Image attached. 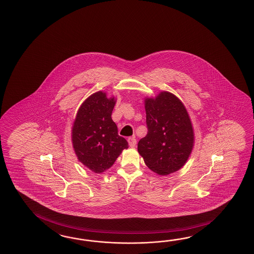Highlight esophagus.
<instances>
[{
    "mask_svg": "<svg viewBox=\"0 0 254 254\" xmlns=\"http://www.w3.org/2000/svg\"><path fill=\"white\" fill-rule=\"evenodd\" d=\"M128 142H129V145L130 147H134L136 145V139L134 137H130L128 138Z\"/></svg>",
    "mask_w": 254,
    "mask_h": 254,
    "instance_id": "34e87169",
    "label": "esophagus"
}]
</instances>
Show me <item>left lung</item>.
<instances>
[{"label": "left lung", "mask_w": 254, "mask_h": 254, "mask_svg": "<svg viewBox=\"0 0 254 254\" xmlns=\"http://www.w3.org/2000/svg\"><path fill=\"white\" fill-rule=\"evenodd\" d=\"M148 132L138 142L145 165L159 176L183 167L192 153L195 134L189 112L176 95L162 91L145 98Z\"/></svg>", "instance_id": "left-lung-1"}]
</instances>
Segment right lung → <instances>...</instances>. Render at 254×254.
<instances>
[{
    "label": "right lung",
    "instance_id": "1",
    "mask_svg": "<svg viewBox=\"0 0 254 254\" xmlns=\"http://www.w3.org/2000/svg\"><path fill=\"white\" fill-rule=\"evenodd\" d=\"M116 100L98 91L79 107L73 123L71 140L78 161L96 174H101L118 158L128 142L118 134L112 113Z\"/></svg>",
    "mask_w": 254,
    "mask_h": 254
}]
</instances>
